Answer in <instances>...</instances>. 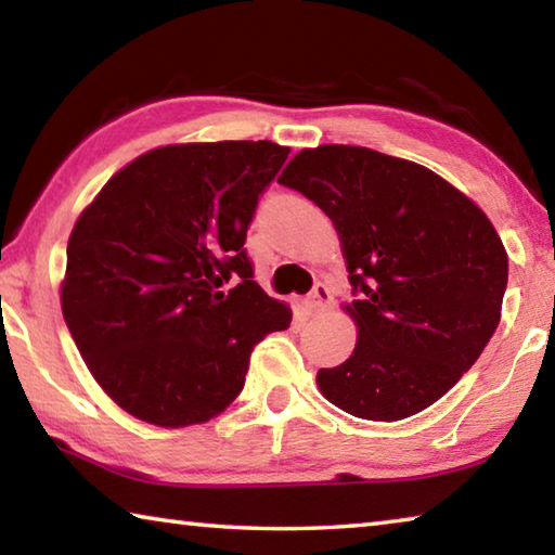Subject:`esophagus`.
Returning a JSON list of instances; mask_svg holds the SVG:
<instances>
[{"label": "esophagus", "mask_w": 555, "mask_h": 555, "mask_svg": "<svg viewBox=\"0 0 555 555\" xmlns=\"http://www.w3.org/2000/svg\"><path fill=\"white\" fill-rule=\"evenodd\" d=\"M331 288H327V284H315L311 294L306 296V308L308 313H321L325 311L327 306H331Z\"/></svg>", "instance_id": "34e87169"}]
</instances>
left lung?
Listing matches in <instances>:
<instances>
[{"instance_id": "left-lung-1", "label": "left lung", "mask_w": 555, "mask_h": 555, "mask_svg": "<svg viewBox=\"0 0 555 555\" xmlns=\"http://www.w3.org/2000/svg\"><path fill=\"white\" fill-rule=\"evenodd\" d=\"M343 240L357 345L318 372L337 409L399 421L473 367L502 315L504 244L477 205L428 168L364 146L304 149L279 178Z\"/></svg>"}]
</instances>
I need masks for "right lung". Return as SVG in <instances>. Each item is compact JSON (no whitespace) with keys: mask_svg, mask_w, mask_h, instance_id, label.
<instances>
[{"mask_svg":"<svg viewBox=\"0 0 555 555\" xmlns=\"http://www.w3.org/2000/svg\"><path fill=\"white\" fill-rule=\"evenodd\" d=\"M286 158L271 142L154 149L112 176L75 222L65 325L131 416L164 428L212 418L242 391L255 345L291 325L244 249Z\"/></svg>","mask_w":555,"mask_h":555,"instance_id":"right-lung-1","label":"right lung"}]
</instances>
